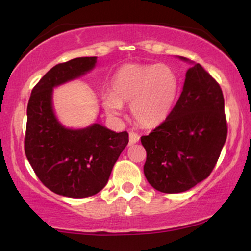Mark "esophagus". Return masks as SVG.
Segmentation results:
<instances>
[{
  "label": "esophagus",
  "instance_id": "1",
  "mask_svg": "<svg viewBox=\"0 0 251 251\" xmlns=\"http://www.w3.org/2000/svg\"><path fill=\"white\" fill-rule=\"evenodd\" d=\"M139 135L138 133H136V132H133V131H130L129 132V142H130V144H136V143H138V140H139Z\"/></svg>",
  "mask_w": 251,
  "mask_h": 251
}]
</instances>
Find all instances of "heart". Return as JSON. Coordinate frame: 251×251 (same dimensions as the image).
I'll return each instance as SVG.
<instances>
[{
  "instance_id": "obj_1",
  "label": "heart",
  "mask_w": 251,
  "mask_h": 251,
  "mask_svg": "<svg viewBox=\"0 0 251 251\" xmlns=\"http://www.w3.org/2000/svg\"><path fill=\"white\" fill-rule=\"evenodd\" d=\"M178 90L176 74L167 65L126 64L112 78V91L102 96L108 115L118 118L123 104L142 126H155L167 119Z\"/></svg>"
}]
</instances>
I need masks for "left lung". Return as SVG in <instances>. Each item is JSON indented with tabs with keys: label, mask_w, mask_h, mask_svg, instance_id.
Here are the masks:
<instances>
[{
	"label": "left lung",
	"mask_w": 251,
	"mask_h": 251,
	"mask_svg": "<svg viewBox=\"0 0 251 251\" xmlns=\"http://www.w3.org/2000/svg\"><path fill=\"white\" fill-rule=\"evenodd\" d=\"M226 137L222 89L200 64H193L173 111L149 136L140 138L146 150L147 181L169 194L194 187L211 174Z\"/></svg>",
	"instance_id": "8db88e82"
}]
</instances>
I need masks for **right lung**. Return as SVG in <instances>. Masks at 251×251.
<instances>
[{
  "label": "right lung",
  "instance_id": "right-lung-1",
  "mask_svg": "<svg viewBox=\"0 0 251 251\" xmlns=\"http://www.w3.org/2000/svg\"><path fill=\"white\" fill-rule=\"evenodd\" d=\"M96 61L97 57H81L53 66L33 88L27 106V160L44 186L63 197L100 192L129 142L126 131L114 132L99 123L67 129L54 115L52 89L84 75Z\"/></svg>",
  "mask_w": 251,
  "mask_h": 251
}]
</instances>
